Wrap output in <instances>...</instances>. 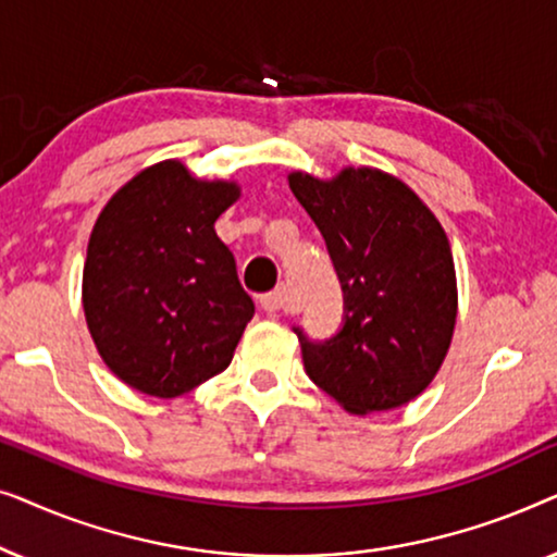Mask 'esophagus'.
Returning <instances> with one entry per match:
<instances>
[{
	"label": "esophagus",
	"instance_id": "34e87169",
	"mask_svg": "<svg viewBox=\"0 0 557 557\" xmlns=\"http://www.w3.org/2000/svg\"><path fill=\"white\" fill-rule=\"evenodd\" d=\"M286 304H288V296L284 286H278L276 292L261 296V307L269 311V314H281V311L286 309Z\"/></svg>",
	"mask_w": 557,
	"mask_h": 557
}]
</instances>
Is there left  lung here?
Wrapping results in <instances>:
<instances>
[{
	"label": "left lung",
	"mask_w": 557,
	"mask_h": 557,
	"mask_svg": "<svg viewBox=\"0 0 557 557\" xmlns=\"http://www.w3.org/2000/svg\"><path fill=\"white\" fill-rule=\"evenodd\" d=\"M345 292V326L314 345L299 332L304 370L347 413L368 416L418 398L451 347L459 292L451 243L406 182L375 166L330 180L288 174Z\"/></svg>",
	"instance_id": "8db88e82"
}]
</instances>
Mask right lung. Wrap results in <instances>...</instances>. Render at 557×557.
Wrapping results in <instances>:
<instances>
[{"mask_svg": "<svg viewBox=\"0 0 557 557\" xmlns=\"http://www.w3.org/2000/svg\"><path fill=\"white\" fill-rule=\"evenodd\" d=\"M238 197V182L164 159L103 205L83 265V314L121 383L177 398L231 364L256 314L215 233Z\"/></svg>", "mask_w": 557, "mask_h": 557, "instance_id": "add662e5", "label": "right lung"}]
</instances>
